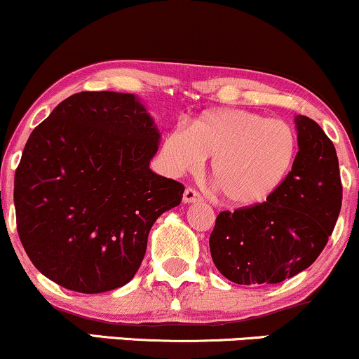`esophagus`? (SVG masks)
<instances>
[{"label":"esophagus","instance_id":"1","mask_svg":"<svg viewBox=\"0 0 359 359\" xmlns=\"http://www.w3.org/2000/svg\"><path fill=\"white\" fill-rule=\"evenodd\" d=\"M182 201L185 204H192V203H199V201H203V197L199 196V192L194 191V189H185Z\"/></svg>","mask_w":359,"mask_h":359}]
</instances>
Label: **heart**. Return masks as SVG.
Here are the masks:
<instances>
[{"instance_id": "heart-1", "label": "heart", "mask_w": 359, "mask_h": 359, "mask_svg": "<svg viewBox=\"0 0 359 359\" xmlns=\"http://www.w3.org/2000/svg\"><path fill=\"white\" fill-rule=\"evenodd\" d=\"M160 156L172 174L196 172L211 156V175L222 197L250 208L269 201L290 174L297 137L283 119L222 109L168 131Z\"/></svg>"}]
</instances>
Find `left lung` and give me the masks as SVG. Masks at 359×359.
Masks as SVG:
<instances>
[{
  "label": "left lung",
  "mask_w": 359,
  "mask_h": 359,
  "mask_svg": "<svg viewBox=\"0 0 359 359\" xmlns=\"http://www.w3.org/2000/svg\"><path fill=\"white\" fill-rule=\"evenodd\" d=\"M299 151L265 203L222 211L209 248L216 269L240 285L278 283L309 269L334 229L343 203L336 148L314 119L295 116Z\"/></svg>",
  "instance_id": "left-lung-1"
}]
</instances>
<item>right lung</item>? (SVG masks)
<instances>
[{
    "mask_svg": "<svg viewBox=\"0 0 359 359\" xmlns=\"http://www.w3.org/2000/svg\"><path fill=\"white\" fill-rule=\"evenodd\" d=\"M160 131L135 94L77 93L32 131L15 174L16 229L35 269L69 290L126 285L184 185L150 170Z\"/></svg>",
    "mask_w": 359,
    "mask_h": 359,
    "instance_id": "add662e5",
    "label": "right lung"
}]
</instances>
